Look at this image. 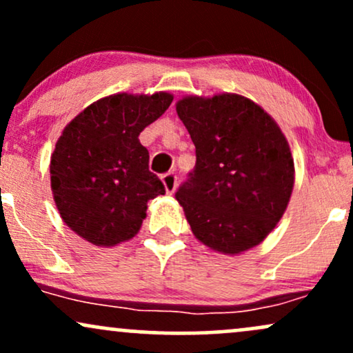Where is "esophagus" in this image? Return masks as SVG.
Segmentation results:
<instances>
[{
  "label": "esophagus",
  "mask_w": 353,
  "mask_h": 353,
  "mask_svg": "<svg viewBox=\"0 0 353 353\" xmlns=\"http://www.w3.org/2000/svg\"><path fill=\"white\" fill-rule=\"evenodd\" d=\"M161 179H163V184H164L165 190H168V194H172L174 190H176V188H177L176 172H165Z\"/></svg>",
  "instance_id": "obj_1"
}]
</instances>
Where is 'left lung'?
I'll list each match as a JSON object with an SVG mask.
<instances>
[{
  "mask_svg": "<svg viewBox=\"0 0 353 353\" xmlns=\"http://www.w3.org/2000/svg\"><path fill=\"white\" fill-rule=\"evenodd\" d=\"M176 111L196 145V165L176 192L194 236L224 254L261 244L294 188V159L279 125L237 94L184 98Z\"/></svg>",
  "mask_w": 353,
  "mask_h": 353,
  "instance_id": "obj_1",
  "label": "left lung"
}]
</instances>
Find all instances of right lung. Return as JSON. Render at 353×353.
Returning <instances> with one entry per match:
<instances>
[{"label": "right lung", "instance_id": "add662e5", "mask_svg": "<svg viewBox=\"0 0 353 353\" xmlns=\"http://www.w3.org/2000/svg\"><path fill=\"white\" fill-rule=\"evenodd\" d=\"M172 96L114 94L84 109L56 143L51 189L68 228L94 245L134 237L148 201L165 194L149 171L141 132L171 106Z\"/></svg>", "mask_w": 353, "mask_h": 353}]
</instances>
